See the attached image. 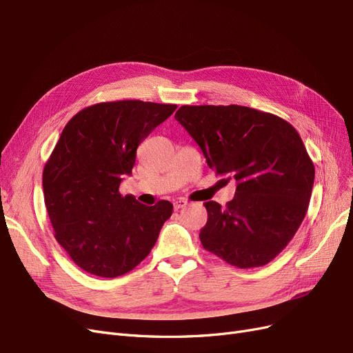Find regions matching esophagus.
<instances>
[{
    "instance_id": "esophagus-1",
    "label": "esophagus",
    "mask_w": 353,
    "mask_h": 353,
    "mask_svg": "<svg viewBox=\"0 0 353 353\" xmlns=\"http://www.w3.org/2000/svg\"><path fill=\"white\" fill-rule=\"evenodd\" d=\"M186 205H188V201H185V199H179V201H176V202L173 203L174 210H179V209H181V208H185Z\"/></svg>"
}]
</instances>
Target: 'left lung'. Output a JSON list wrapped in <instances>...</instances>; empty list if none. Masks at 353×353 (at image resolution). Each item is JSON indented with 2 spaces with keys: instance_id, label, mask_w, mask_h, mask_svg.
I'll use <instances>...</instances> for the list:
<instances>
[{
  "instance_id": "obj_1",
  "label": "left lung",
  "mask_w": 353,
  "mask_h": 353,
  "mask_svg": "<svg viewBox=\"0 0 353 353\" xmlns=\"http://www.w3.org/2000/svg\"><path fill=\"white\" fill-rule=\"evenodd\" d=\"M174 118L222 181L236 180L225 208L203 203V248L238 268L268 264L307 213L314 164L301 137L285 119L241 105H183Z\"/></svg>"
}]
</instances>
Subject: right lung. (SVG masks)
<instances>
[{"instance_id":"1","label":"right lung","mask_w":353,"mask_h":353,"mask_svg":"<svg viewBox=\"0 0 353 353\" xmlns=\"http://www.w3.org/2000/svg\"><path fill=\"white\" fill-rule=\"evenodd\" d=\"M177 105L137 99L99 102L66 124L43 168V193L54 238L83 271L115 279L154 247L173 205L145 206L122 196L137 148Z\"/></svg>"}]
</instances>
